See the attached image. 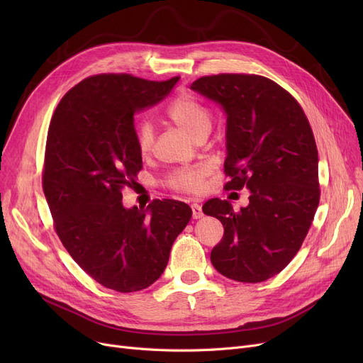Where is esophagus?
Masks as SVG:
<instances>
[{
    "instance_id": "1",
    "label": "esophagus",
    "mask_w": 363,
    "mask_h": 363,
    "mask_svg": "<svg viewBox=\"0 0 363 363\" xmlns=\"http://www.w3.org/2000/svg\"><path fill=\"white\" fill-rule=\"evenodd\" d=\"M191 211H193V218L194 219H200L203 216V211H201V206L197 203L191 204Z\"/></svg>"
}]
</instances>
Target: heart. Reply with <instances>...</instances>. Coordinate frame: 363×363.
I'll use <instances>...</instances> for the list:
<instances>
[{"label": "heart", "mask_w": 363, "mask_h": 363, "mask_svg": "<svg viewBox=\"0 0 363 363\" xmlns=\"http://www.w3.org/2000/svg\"><path fill=\"white\" fill-rule=\"evenodd\" d=\"M166 116L188 132L194 140H203L212 129L213 113L194 94H181L166 108ZM133 135L141 155H147L155 145V128L147 121L135 123ZM211 174L207 164L178 167L166 177L164 185L185 194H200L204 186L206 177Z\"/></svg>", "instance_id": "obj_1"}]
</instances>
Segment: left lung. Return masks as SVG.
<instances>
[{
  "label": "left lung",
  "mask_w": 363,
  "mask_h": 363,
  "mask_svg": "<svg viewBox=\"0 0 363 363\" xmlns=\"http://www.w3.org/2000/svg\"><path fill=\"white\" fill-rule=\"evenodd\" d=\"M191 88L226 113L225 189H250L235 212L228 200L206 201L223 237L211 253L216 271L238 282H262L297 255L319 204L318 148L311 123L293 95L249 73L203 76Z\"/></svg>",
  "instance_id": "1"
}]
</instances>
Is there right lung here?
I'll return each instance as SVG.
<instances>
[{
  "instance_id": "obj_1",
  "label": "right lung",
  "mask_w": 363,
  "mask_h": 363,
  "mask_svg": "<svg viewBox=\"0 0 363 363\" xmlns=\"http://www.w3.org/2000/svg\"><path fill=\"white\" fill-rule=\"evenodd\" d=\"M101 73L69 89L48 128L43 189L65 249L106 289L144 290L163 274L175 238L191 219L178 200L125 208L143 157L133 114L162 101L178 82Z\"/></svg>"
}]
</instances>
